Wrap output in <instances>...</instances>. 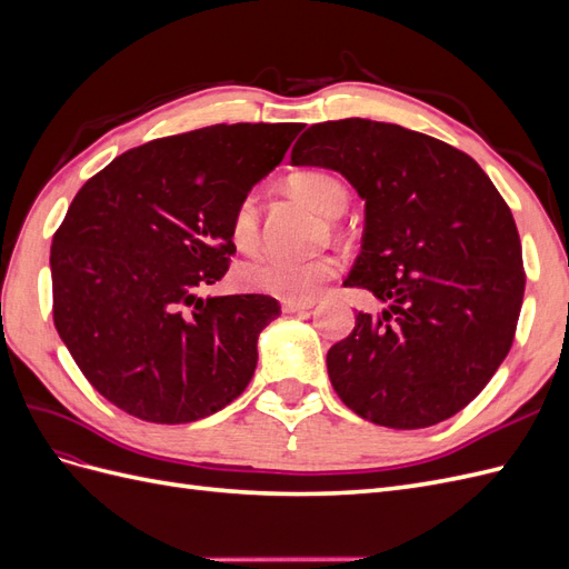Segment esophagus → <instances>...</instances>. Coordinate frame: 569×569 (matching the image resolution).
<instances>
[{
  "instance_id": "1",
  "label": "esophagus",
  "mask_w": 569,
  "mask_h": 569,
  "mask_svg": "<svg viewBox=\"0 0 569 569\" xmlns=\"http://www.w3.org/2000/svg\"><path fill=\"white\" fill-rule=\"evenodd\" d=\"M313 306H316V301H282V311L284 313H301Z\"/></svg>"
}]
</instances>
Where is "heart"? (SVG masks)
<instances>
[{
  "instance_id": "heart-1",
  "label": "heart",
  "mask_w": 569,
  "mask_h": 569,
  "mask_svg": "<svg viewBox=\"0 0 569 569\" xmlns=\"http://www.w3.org/2000/svg\"><path fill=\"white\" fill-rule=\"evenodd\" d=\"M291 189L322 216H339L347 206V187L325 170H303L289 180ZM230 237L239 249H251L258 239L256 197L247 194L234 203ZM339 272V261L330 253L316 256H258L237 270L244 289L282 301H313L325 282Z\"/></svg>"
}]
</instances>
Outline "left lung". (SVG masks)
Wrapping results in <instances>:
<instances>
[{
    "label": "left lung",
    "mask_w": 569,
    "mask_h": 569,
    "mask_svg": "<svg viewBox=\"0 0 569 569\" xmlns=\"http://www.w3.org/2000/svg\"><path fill=\"white\" fill-rule=\"evenodd\" d=\"M291 163L356 187L366 230L343 284L389 303L358 313L327 351L339 399L391 429L456 416L503 363L520 318L522 244L508 203L465 151L368 118L311 126Z\"/></svg>",
    "instance_id": "1"
}]
</instances>
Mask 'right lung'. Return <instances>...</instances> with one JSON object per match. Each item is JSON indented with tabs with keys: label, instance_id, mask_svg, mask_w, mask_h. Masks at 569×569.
Returning a JSON list of instances; mask_svg holds the SVG:
<instances>
[{
	"label": "right lung",
	"instance_id": "add662e5",
	"mask_svg": "<svg viewBox=\"0 0 569 569\" xmlns=\"http://www.w3.org/2000/svg\"><path fill=\"white\" fill-rule=\"evenodd\" d=\"M301 123H220L134 147L80 187L51 242L54 325L88 382L130 416L182 425L247 389L266 295L203 299L230 268L234 203Z\"/></svg>",
	"mask_w": 569,
	"mask_h": 569
}]
</instances>
